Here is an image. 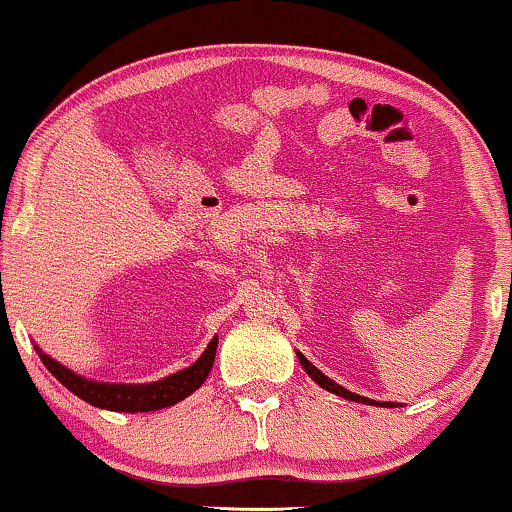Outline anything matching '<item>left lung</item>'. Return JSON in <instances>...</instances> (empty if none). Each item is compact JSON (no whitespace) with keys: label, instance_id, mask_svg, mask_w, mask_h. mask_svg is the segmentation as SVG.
<instances>
[{"label":"left lung","instance_id":"8db88e82","mask_svg":"<svg viewBox=\"0 0 512 512\" xmlns=\"http://www.w3.org/2000/svg\"><path fill=\"white\" fill-rule=\"evenodd\" d=\"M298 361L303 363V368L307 370V375L312 377L314 382L319 384L321 389H326V391H333V394H338V396H342V398H349V401H356V403H368V405H387V408H391V405L394 403H377V401H370V398H363V396H359V394H352V391H347L345 387H340V384H335L333 380H328V377L321 373V370L317 368V366H312L310 361L305 359L303 354L298 352Z\"/></svg>","mask_w":512,"mask_h":512}]
</instances>
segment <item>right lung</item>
I'll use <instances>...</instances> for the list:
<instances>
[{"mask_svg": "<svg viewBox=\"0 0 512 512\" xmlns=\"http://www.w3.org/2000/svg\"><path fill=\"white\" fill-rule=\"evenodd\" d=\"M216 354V338L209 342L205 352L193 366H188L177 375L165 377L160 382L151 384H102L86 380V377L72 373V370L60 366L51 356L39 352V359L44 366L55 375V380L65 384V387L83 401L95 405V408L114 410V412H151L160 408H170V405L184 401L191 396L202 382L207 380L209 370H212Z\"/></svg>", "mask_w": 512, "mask_h": 512, "instance_id": "obj_1", "label": "right lung"}]
</instances>
